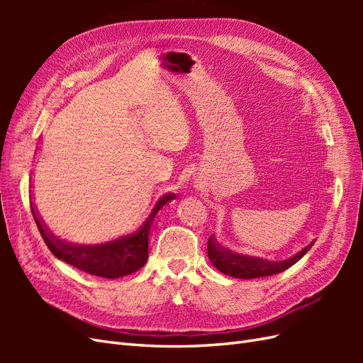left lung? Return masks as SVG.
<instances>
[{
  "instance_id": "obj_1",
  "label": "left lung",
  "mask_w": 363,
  "mask_h": 363,
  "mask_svg": "<svg viewBox=\"0 0 363 363\" xmlns=\"http://www.w3.org/2000/svg\"><path fill=\"white\" fill-rule=\"evenodd\" d=\"M313 242L304 247L301 251L296 252V255L284 260L276 262V260H267V259L255 257V256L239 255V252H235L232 250L223 247L221 244H218L215 235H212L211 239H208L207 256L211 259L212 265L223 274H225V276L248 280V279L274 276V274H279L284 269H288L312 248Z\"/></svg>"
}]
</instances>
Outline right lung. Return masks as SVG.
<instances>
[{"label":"right lung","instance_id":"obj_1","mask_svg":"<svg viewBox=\"0 0 363 363\" xmlns=\"http://www.w3.org/2000/svg\"><path fill=\"white\" fill-rule=\"evenodd\" d=\"M174 194H164L156 201L151 213L133 233L123 235L101 244H74L54 235L39 215L36 204L30 201L31 213L47 247L57 259L69 263L74 268L92 276L104 279H119L133 274L148 260V235L156 213L168 201L174 200Z\"/></svg>","mask_w":363,"mask_h":363}]
</instances>
